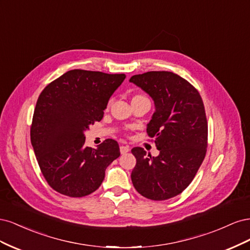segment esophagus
I'll use <instances>...</instances> for the list:
<instances>
[{"instance_id":"1","label":"esophagus","mask_w":250,"mask_h":250,"mask_svg":"<svg viewBox=\"0 0 250 250\" xmlns=\"http://www.w3.org/2000/svg\"><path fill=\"white\" fill-rule=\"evenodd\" d=\"M129 150H130V148L128 147V146H121V147H120L121 154H125V153H127Z\"/></svg>"}]
</instances>
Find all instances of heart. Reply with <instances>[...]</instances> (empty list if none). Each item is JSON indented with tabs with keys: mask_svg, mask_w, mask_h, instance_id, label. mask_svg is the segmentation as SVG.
<instances>
[{
	"mask_svg": "<svg viewBox=\"0 0 250 250\" xmlns=\"http://www.w3.org/2000/svg\"><path fill=\"white\" fill-rule=\"evenodd\" d=\"M137 98H143V96L142 95H135L132 99H137Z\"/></svg>",
	"mask_w": 250,
	"mask_h": 250,
	"instance_id": "heart-1",
	"label": "heart"
}]
</instances>
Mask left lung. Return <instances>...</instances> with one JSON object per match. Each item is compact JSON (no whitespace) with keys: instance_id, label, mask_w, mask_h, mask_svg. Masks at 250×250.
Wrapping results in <instances>:
<instances>
[{"instance_id":"obj_1","label":"left lung","mask_w":250,"mask_h":250,"mask_svg":"<svg viewBox=\"0 0 250 250\" xmlns=\"http://www.w3.org/2000/svg\"><path fill=\"white\" fill-rule=\"evenodd\" d=\"M152 98L155 111L147 125L160 151L151 156L132 148L137 164L131 172L133 187L151 200L175 197L192 183L208 147V121L201 97L177 74L152 71L129 80Z\"/></svg>"}]
</instances>
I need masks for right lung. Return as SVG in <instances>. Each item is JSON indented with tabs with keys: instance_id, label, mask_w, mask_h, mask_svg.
<instances>
[{
	"instance_id": "add662e5",
	"label": "right lung",
	"mask_w": 250,
	"mask_h": 250,
	"mask_svg": "<svg viewBox=\"0 0 250 250\" xmlns=\"http://www.w3.org/2000/svg\"><path fill=\"white\" fill-rule=\"evenodd\" d=\"M125 74L71 70L43 88L33 113L31 144L44 179L56 192L83 197L102 184L105 170L120 156L119 144L105 140L85 147L84 131L100 122Z\"/></svg>"
}]
</instances>
